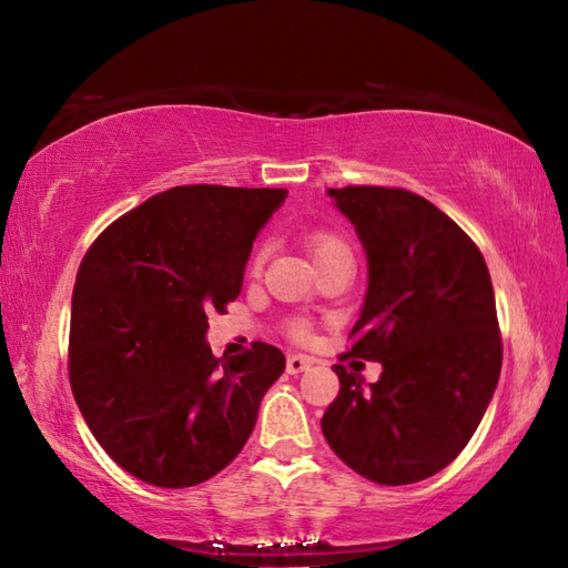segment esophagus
I'll return each mask as SVG.
<instances>
[{
  "label": "esophagus",
  "mask_w": 568,
  "mask_h": 568,
  "mask_svg": "<svg viewBox=\"0 0 568 568\" xmlns=\"http://www.w3.org/2000/svg\"><path fill=\"white\" fill-rule=\"evenodd\" d=\"M312 366V358L303 356V354H293L287 356V373H293V376H297V373H303Z\"/></svg>",
  "instance_id": "34e87169"
}]
</instances>
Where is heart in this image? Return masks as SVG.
Returning a JSON list of instances; mask_svg holds the SVG:
<instances>
[{
  "mask_svg": "<svg viewBox=\"0 0 568 568\" xmlns=\"http://www.w3.org/2000/svg\"><path fill=\"white\" fill-rule=\"evenodd\" d=\"M339 248H346V246H344V241L339 236H334V234H315L310 239V251H312V256H315V261H320V258L327 256V253L339 251ZM256 265H258V258H256ZM295 334L303 336L305 329L295 327Z\"/></svg>",
  "mask_w": 568,
  "mask_h": 568,
  "instance_id": "obj_1",
  "label": "heart"
}]
</instances>
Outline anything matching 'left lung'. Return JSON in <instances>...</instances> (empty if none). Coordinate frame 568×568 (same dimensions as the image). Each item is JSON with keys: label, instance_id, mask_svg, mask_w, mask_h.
<instances>
[{"label": "left lung", "instance_id": "1", "mask_svg": "<svg viewBox=\"0 0 568 568\" xmlns=\"http://www.w3.org/2000/svg\"><path fill=\"white\" fill-rule=\"evenodd\" d=\"M354 224L368 287L348 356L378 361V383L344 366L322 417L324 439L356 474L407 486L462 454L496 393L503 364L488 265L456 222L393 187L327 190Z\"/></svg>", "mask_w": 568, "mask_h": 568}]
</instances>
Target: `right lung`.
Segmentation results:
<instances>
[{"instance_id": "right-lung-1", "label": "right lung", "mask_w": 568, "mask_h": 568, "mask_svg": "<svg viewBox=\"0 0 568 568\" xmlns=\"http://www.w3.org/2000/svg\"><path fill=\"white\" fill-rule=\"evenodd\" d=\"M287 190L183 185L94 241L70 312V385L94 439L159 488H190L244 449L281 348L214 358L207 312L244 285L253 241Z\"/></svg>"}]
</instances>
